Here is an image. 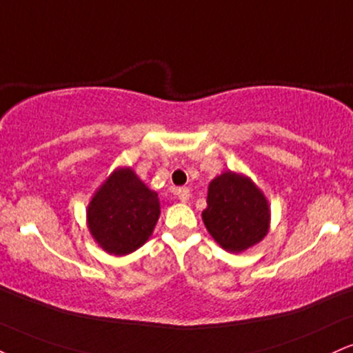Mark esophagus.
<instances>
[{"label": "esophagus", "instance_id": "34e87169", "mask_svg": "<svg viewBox=\"0 0 353 353\" xmlns=\"http://www.w3.org/2000/svg\"><path fill=\"white\" fill-rule=\"evenodd\" d=\"M177 197H179L181 202H188L190 199V190L188 188L177 189Z\"/></svg>", "mask_w": 353, "mask_h": 353}]
</instances>
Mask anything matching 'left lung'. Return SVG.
<instances>
[{
    "label": "left lung",
    "mask_w": 353,
    "mask_h": 353,
    "mask_svg": "<svg viewBox=\"0 0 353 353\" xmlns=\"http://www.w3.org/2000/svg\"><path fill=\"white\" fill-rule=\"evenodd\" d=\"M202 220L223 250L241 253L268 235L271 210L268 199L248 176L225 171L210 181Z\"/></svg>",
    "instance_id": "8db88e82"
}]
</instances>
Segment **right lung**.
Masks as SVG:
<instances>
[{
  "label": "right lung",
  "mask_w": 353,
  "mask_h": 353,
  "mask_svg": "<svg viewBox=\"0 0 353 353\" xmlns=\"http://www.w3.org/2000/svg\"><path fill=\"white\" fill-rule=\"evenodd\" d=\"M161 205L158 194L133 169L117 168L88 202V232L105 253L125 256L150 240Z\"/></svg>",
  "instance_id": "obj_1"
}]
</instances>
